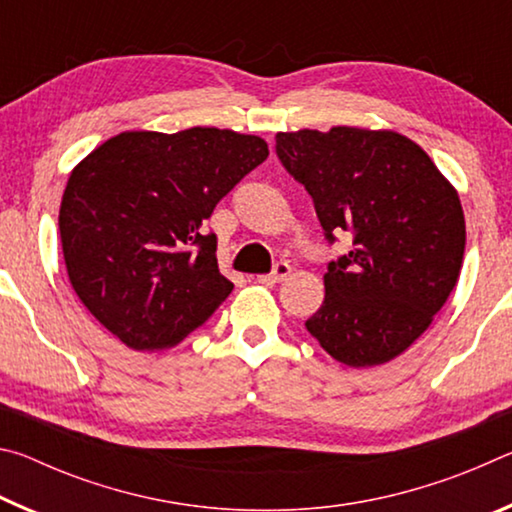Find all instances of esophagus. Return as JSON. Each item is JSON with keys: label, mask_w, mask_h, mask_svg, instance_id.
<instances>
[{"label": "esophagus", "mask_w": 512, "mask_h": 512, "mask_svg": "<svg viewBox=\"0 0 512 512\" xmlns=\"http://www.w3.org/2000/svg\"><path fill=\"white\" fill-rule=\"evenodd\" d=\"M289 273H291V266H289L287 262H277V264L273 266V271H271V273L259 275L257 280L262 282V284H277V282L287 280V275H289Z\"/></svg>", "instance_id": "obj_1"}]
</instances>
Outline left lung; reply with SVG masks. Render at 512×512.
<instances>
[{
	"mask_svg": "<svg viewBox=\"0 0 512 512\" xmlns=\"http://www.w3.org/2000/svg\"><path fill=\"white\" fill-rule=\"evenodd\" d=\"M275 153L305 185L329 244L352 235L350 253L327 264L325 300L307 332L350 368L395 359L456 287L465 250L456 189L393 131L277 133Z\"/></svg>",
	"mask_w": 512,
	"mask_h": 512,
	"instance_id": "obj_1",
	"label": "left lung"
}]
</instances>
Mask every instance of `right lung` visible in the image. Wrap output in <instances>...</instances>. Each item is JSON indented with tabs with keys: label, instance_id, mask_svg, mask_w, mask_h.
Instances as JSON below:
<instances>
[{
	"label": "right lung",
	"instance_id": "add662e5",
	"mask_svg": "<svg viewBox=\"0 0 512 512\" xmlns=\"http://www.w3.org/2000/svg\"><path fill=\"white\" fill-rule=\"evenodd\" d=\"M268 158L262 137L219 128L119 133L67 180L58 228L69 282L133 350L171 348L230 296L205 221Z\"/></svg>",
	"mask_w": 512,
	"mask_h": 512
}]
</instances>
